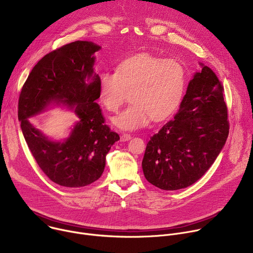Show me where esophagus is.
Instances as JSON below:
<instances>
[{
  "label": "esophagus",
  "instance_id": "34e87169",
  "mask_svg": "<svg viewBox=\"0 0 253 253\" xmlns=\"http://www.w3.org/2000/svg\"><path fill=\"white\" fill-rule=\"evenodd\" d=\"M131 138H132V137H131V135H130V134H128V133H124V134H122V136H121V141H123V142H125V141H129Z\"/></svg>",
  "mask_w": 253,
  "mask_h": 253
}]
</instances>
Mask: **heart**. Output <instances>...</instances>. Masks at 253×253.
I'll return each instance as SVG.
<instances>
[{
    "label": "heart",
    "instance_id": "obj_1",
    "mask_svg": "<svg viewBox=\"0 0 253 253\" xmlns=\"http://www.w3.org/2000/svg\"><path fill=\"white\" fill-rule=\"evenodd\" d=\"M186 86L184 66L175 59L140 54L124 60L116 72H103L99 98L108 111L117 112L129 100L128 108L112 119L122 130L146 126L151 118L170 116L182 100Z\"/></svg>",
    "mask_w": 253,
    "mask_h": 253
}]
</instances>
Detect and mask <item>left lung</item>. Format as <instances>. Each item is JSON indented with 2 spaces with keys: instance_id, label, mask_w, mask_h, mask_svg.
Listing matches in <instances>:
<instances>
[{
  "instance_id": "8db88e82",
  "label": "left lung",
  "mask_w": 253,
  "mask_h": 253,
  "mask_svg": "<svg viewBox=\"0 0 253 253\" xmlns=\"http://www.w3.org/2000/svg\"><path fill=\"white\" fill-rule=\"evenodd\" d=\"M200 65L178 113L150 137L144 153L145 178L163 190L195 183L217 158L229 133L224 88L209 67Z\"/></svg>"
}]
</instances>
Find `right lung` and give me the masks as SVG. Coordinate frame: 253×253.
<instances>
[{
  "label": "right lung",
  "instance_id": "add662e5",
  "mask_svg": "<svg viewBox=\"0 0 253 253\" xmlns=\"http://www.w3.org/2000/svg\"><path fill=\"white\" fill-rule=\"evenodd\" d=\"M100 49L92 42L76 41L50 52L32 69L20 93L18 118L28 147L41 170L61 186L95 182L104 171L107 153L120 139L105 124L95 102L99 76L93 68L94 54ZM52 101L77 107L80 121L63 142L49 140L27 120Z\"/></svg>",
  "mask_w": 253,
  "mask_h": 253
}]
</instances>
